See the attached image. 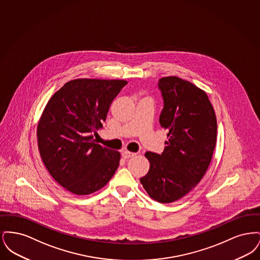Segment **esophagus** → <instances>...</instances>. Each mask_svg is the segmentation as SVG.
Returning a JSON list of instances; mask_svg holds the SVG:
<instances>
[{
  "mask_svg": "<svg viewBox=\"0 0 260 260\" xmlns=\"http://www.w3.org/2000/svg\"><path fill=\"white\" fill-rule=\"evenodd\" d=\"M136 156V154L135 153H132V152H129V151H124L123 153H122V157L124 158V159H129V158H132V157H135Z\"/></svg>",
  "mask_w": 260,
  "mask_h": 260,
  "instance_id": "obj_1",
  "label": "esophagus"
}]
</instances>
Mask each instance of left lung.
<instances>
[{
    "label": "left lung",
    "mask_w": 260,
    "mask_h": 260,
    "mask_svg": "<svg viewBox=\"0 0 260 260\" xmlns=\"http://www.w3.org/2000/svg\"><path fill=\"white\" fill-rule=\"evenodd\" d=\"M164 107L160 125L168 132L161 155L146 152L150 169L140 182L149 196L173 203L189 193L210 166L216 143L217 123L208 95L178 77L159 80Z\"/></svg>",
    "instance_id": "8db88e82"
}]
</instances>
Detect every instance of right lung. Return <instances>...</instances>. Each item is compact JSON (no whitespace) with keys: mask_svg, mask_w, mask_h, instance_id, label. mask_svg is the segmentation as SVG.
Instances as JSON below:
<instances>
[{"mask_svg":"<svg viewBox=\"0 0 260 260\" xmlns=\"http://www.w3.org/2000/svg\"><path fill=\"white\" fill-rule=\"evenodd\" d=\"M124 80L77 79L49 100L38 124L39 150L54 180L76 195L91 194L116 173L121 155L94 142Z\"/></svg>","mask_w":260,"mask_h":260,"instance_id":"1","label":"right lung"}]
</instances>
